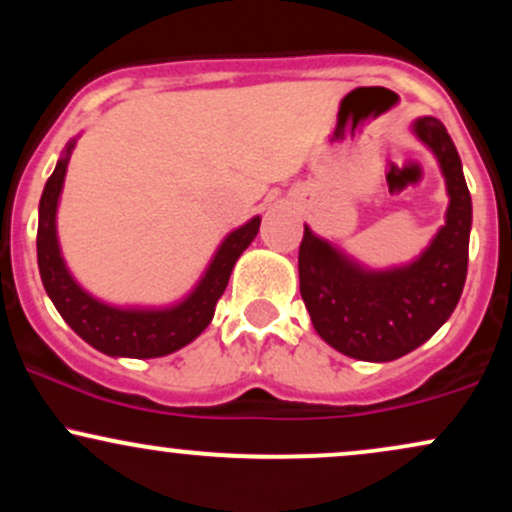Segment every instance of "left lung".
<instances>
[{"mask_svg":"<svg viewBox=\"0 0 512 512\" xmlns=\"http://www.w3.org/2000/svg\"><path fill=\"white\" fill-rule=\"evenodd\" d=\"M414 132L433 149L448 182L445 226L414 264L366 272L305 226L298 248L301 296L313 327L342 354L361 361H395L440 330L460 301L469 262L472 197L460 154L436 117H421Z\"/></svg>","mask_w":512,"mask_h":512,"instance_id":"obj_1","label":"left lung"}]
</instances>
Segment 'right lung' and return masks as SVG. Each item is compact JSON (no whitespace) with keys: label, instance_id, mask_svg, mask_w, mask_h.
<instances>
[{"label":"right lung","instance_id":"1","mask_svg":"<svg viewBox=\"0 0 512 512\" xmlns=\"http://www.w3.org/2000/svg\"><path fill=\"white\" fill-rule=\"evenodd\" d=\"M72 149L74 142L67 146V154L57 161V168L52 170L48 182H45L43 197H40L38 269L45 291L55 303L57 313L64 317V322L84 342L103 351V354L127 358H158L173 354V351L182 349L199 337L211 322L216 303H219L228 279H231L233 264L260 231V216H255L223 240L197 289L175 308L120 310L113 305L98 303L96 298L79 289V284L64 267L60 245H57L55 211Z\"/></svg>","mask_w":512,"mask_h":512}]
</instances>
